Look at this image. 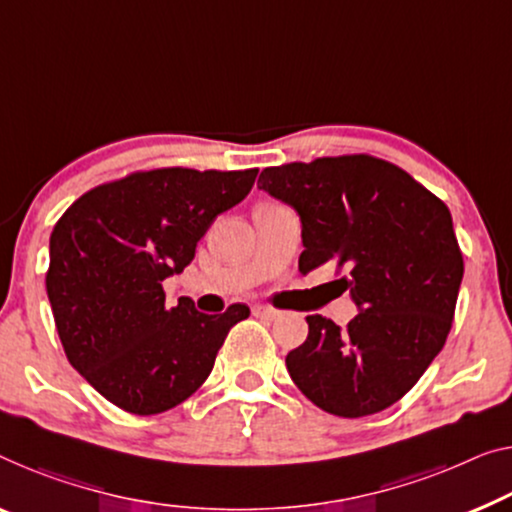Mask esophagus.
Wrapping results in <instances>:
<instances>
[{
    "instance_id": "obj_1",
    "label": "esophagus",
    "mask_w": 512,
    "mask_h": 512,
    "mask_svg": "<svg viewBox=\"0 0 512 512\" xmlns=\"http://www.w3.org/2000/svg\"><path fill=\"white\" fill-rule=\"evenodd\" d=\"M253 315L259 319H276V317H280V310L271 308V305H255Z\"/></svg>"
}]
</instances>
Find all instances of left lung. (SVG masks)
<instances>
[{
    "mask_svg": "<svg viewBox=\"0 0 512 512\" xmlns=\"http://www.w3.org/2000/svg\"><path fill=\"white\" fill-rule=\"evenodd\" d=\"M257 186L299 211L301 273L326 262L361 312L345 329L308 315L285 363L319 409L361 418L421 379L451 333L464 273L451 211L402 167L368 154L266 167Z\"/></svg>",
    "mask_w": 512,
    "mask_h": 512,
    "instance_id": "8db88e82",
    "label": "left lung"
}]
</instances>
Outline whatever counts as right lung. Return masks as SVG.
<instances>
[{
  "mask_svg": "<svg viewBox=\"0 0 512 512\" xmlns=\"http://www.w3.org/2000/svg\"><path fill=\"white\" fill-rule=\"evenodd\" d=\"M253 170H137L87 190L50 234L45 289L68 363L105 400L137 416L188 400L211 375L232 326L190 299L165 303L163 280L193 262L220 213L253 188Z\"/></svg>",
  "mask_w": 512,
  "mask_h": 512,
  "instance_id": "right-lung-1",
  "label": "right lung"
}]
</instances>
